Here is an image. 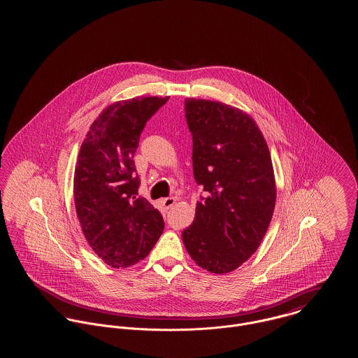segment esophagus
I'll use <instances>...</instances> for the list:
<instances>
[{"mask_svg":"<svg viewBox=\"0 0 358 358\" xmlns=\"http://www.w3.org/2000/svg\"><path fill=\"white\" fill-rule=\"evenodd\" d=\"M176 204V199L174 197H166L162 200V205L165 206V209H171L173 205Z\"/></svg>","mask_w":358,"mask_h":358,"instance_id":"1","label":"esophagus"}]
</instances>
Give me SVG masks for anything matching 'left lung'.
Segmentation results:
<instances>
[{
    "label": "left lung",
    "instance_id": "8db88e82",
    "mask_svg": "<svg viewBox=\"0 0 358 358\" xmlns=\"http://www.w3.org/2000/svg\"><path fill=\"white\" fill-rule=\"evenodd\" d=\"M185 118L193 176L204 194L182 241L201 268L231 273L255 254L271 222V155L255 120L232 106L185 99Z\"/></svg>",
    "mask_w": 358,
    "mask_h": 358
}]
</instances>
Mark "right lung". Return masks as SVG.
I'll return each mask as SVG.
<instances>
[{"label":"right lung","mask_w":358,"mask_h":358,"mask_svg":"<svg viewBox=\"0 0 358 358\" xmlns=\"http://www.w3.org/2000/svg\"><path fill=\"white\" fill-rule=\"evenodd\" d=\"M169 101L148 96L106 107L82 143L73 199L83 234L95 254L114 268L134 266L162 235V215L138 196L134 154L146 122Z\"/></svg>","instance_id":"add662e5"}]
</instances>
